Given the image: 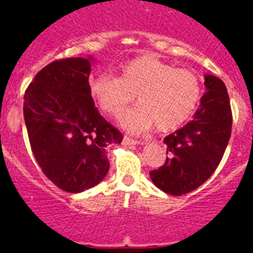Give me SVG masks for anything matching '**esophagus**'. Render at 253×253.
<instances>
[{"instance_id":"obj_1","label":"esophagus","mask_w":253,"mask_h":253,"mask_svg":"<svg viewBox=\"0 0 253 253\" xmlns=\"http://www.w3.org/2000/svg\"><path fill=\"white\" fill-rule=\"evenodd\" d=\"M123 143H124V144H126V146H135V144H143L144 142H139V140L131 139V138H129V137H124Z\"/></svg>"}]
</instances>
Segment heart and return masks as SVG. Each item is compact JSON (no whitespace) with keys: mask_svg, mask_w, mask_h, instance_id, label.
Returning <instances> with one entry per match:
<instances>
[{"mask_svg":"<svg viewBox=\"0 0 253 253\" xmlns=\"http://www.w3.org/2000/svg\"><path fill=\"white\" fill-rule=\"evenodd\" d=\"M91 95L105 113L118 118L137 95L139 106L122 118L130 131H171L186 123L202 99V82L193 71L175 68L154 55H140L120 68L119 78L99 75Z\"/></svg>","mask_w":253,"mask_h":253,"instance_id":"b5f03b06","label":"heart"}]
</instances>
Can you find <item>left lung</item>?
I'll return each instance as SVG.
<instances>
[{"instance_id": "1", "label": "left lung", "mask_w": 253, "mask_h": 253, "mask_svg": "<svg viewBox=\"0 0 253 253\" xmlns=\"http://www.w3.org/2000/svg\"><path fill=\"white\" fill-rule=\"evenodd\" d=\"M205 93L194 119L167 135L166 162L149 172L152 182L169 195L194 191L213 175L232 131V110L224 82L204 76Z\"/></svg>"}]
</instances>
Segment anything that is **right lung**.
<instances>
[{
  "label": "right lung",
  "instance_id": "add662e5",
  "mask_svg": "<svg viewBox=\"0 0 253 253\" xmlns=\"http://www.w3.org/2000/svg\"><path fill=\"white\" fill-rule=\"evenodd\" d=\"M93 58L54 60L37 73L24 95L31 151L44 175L67 193L104 180L109 144L123 134L100 115L88 84Z\"/></svg>",
  "mask_w": 253,
  "mask_h": 253
}]
</instances>
